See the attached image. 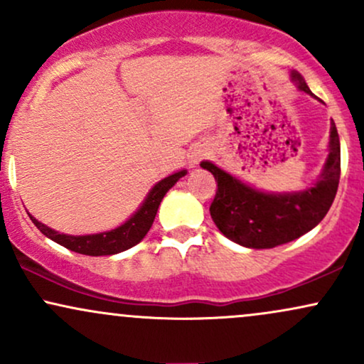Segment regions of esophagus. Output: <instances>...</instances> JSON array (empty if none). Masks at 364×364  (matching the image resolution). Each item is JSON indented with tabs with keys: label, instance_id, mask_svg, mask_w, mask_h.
Instances as JSON below:
<instances>
[{
	"label": "esophagus",
	"instance_id": "esophagus-1",
	"mask_svg": "<svg viewBox=\"0 0 364 364\" xmlns=\"http://www.w3.org/2000/svg\"><path fill=\"white\" fill-rule=\"evenodd\" d=\"M202 157H203L202 152H193V156H191V164H198Z\"/></svg>",
	"mask_w": 364,
	"mask_h": 364
}]
</instances>
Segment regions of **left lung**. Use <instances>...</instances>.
<instances>
[{"label": "left lung", "mask_w": 364, "mask_h": 364, "mask_svg": "<svg viewBox=\"0 0 364 364\" xmlns=\"http://www.w3.org/2000/svg\"><path fill=\"white\" fill-rule=\"evenodd\" d=\"M299 90L311 94L298 72H291ZM203 169L214 174L217 191L210 203V215L219 231L246 248H274L306 235L327 215L341 178V141L336 123H330L328 157L318 181L303 191L265 193L245 185L212 162Z\"/></svg>", "instance_id": "8db88e82"}]
</instances>
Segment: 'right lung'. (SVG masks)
Instances as JSON below:
<instances>
[{"label":"right lung","mask_w":364,"mask_h":364,"mask_svg":"<svg viewBox=\"0 0 364 364\" xmlns=\"http://www.w3.org/2000/svg\"><path fill=\"white\" fill-rule=\"evenodd\" d=\"M186 174V169L178 171V173L171 174V176L161 179L152 190L149 191L147 198L144 200L139 210L135 212L127 223L118 225L116 229L111 231L99 232V235H85V236H70L63 235V232L54 231V229L48 228V225L39 223L31 215V220L36 224V228L53 240L54 243L65 246V248L72 250L75 253L90 255V257H106V255H116L124 252V250L132 248V246L139 245L144 240L149 229L152 228L154 219H156L157 208L161 205L162 198L168 191L176 185L179 178Z\"/></svg>","instance_id":"add662e5"}]
</instances>
